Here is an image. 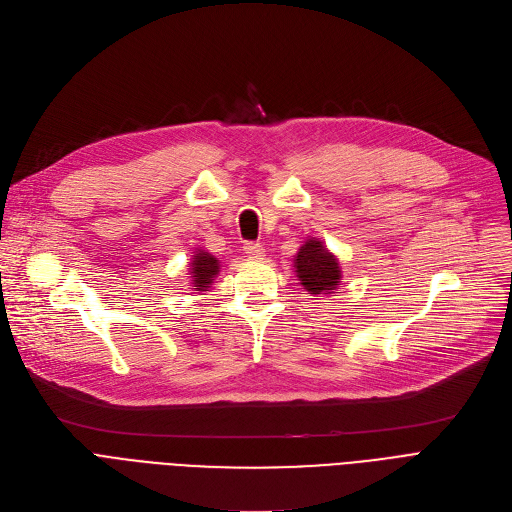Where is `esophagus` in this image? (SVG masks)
Wrapping results in <instances>:
<instances>
[{"label": "esophagus", "mask_w": 512, "mask_h": 512, "mask_svg": "<svg viewBox=\"0 0 512 512\" xmlns=\"http://www.w3.org/2000/svg\"><path fill=\"white\" fill-rule=\"evenodd\" d=\"M245 253L251 257V259H263L265 257V249L261 245H257V242H247L245 245Z\"/></svg>", "instance_id": "obj_1"}]
</instances>
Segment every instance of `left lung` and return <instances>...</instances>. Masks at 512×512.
I'll return each mask as SVG.
<instances>
[{
	"label": "left lung",
	"instance_id": "8db88e82",
	"mask_svg": "<svg viewBox=\"0 0 512 512\" xmlns=\"http://www.w3.org/2000/svg\"><path fill=\"white\" fill-rule=\"evenodd\" d=\"M294 272L307 294H334L342 280L338 257L319 238H307L305 245L294 255Z\"/></svg>",
	"mask_w": 512,
	"mask_h": 512
}]
</instances>
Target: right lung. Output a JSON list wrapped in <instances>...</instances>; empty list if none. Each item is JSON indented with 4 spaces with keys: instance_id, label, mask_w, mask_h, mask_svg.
<instances>
[{
    "instance_id": "obj_1",
    "label": "right lung",
    "mask_w": 512,
    "mask_h": 512,
    "mask_svg": "<svg viewBox=\"0 0 512 512\" xmlns=\"http://www.w3.org/2000/svg\"><path fill=\"white\" fill-rule=\"evenodd\" d=\"M220 261L211 253L197 249L195 255H191V263H188V278H191V286L195 292H205L211 288L213 280L220 274Z\"/></svg>"
}]
</instances>
